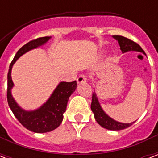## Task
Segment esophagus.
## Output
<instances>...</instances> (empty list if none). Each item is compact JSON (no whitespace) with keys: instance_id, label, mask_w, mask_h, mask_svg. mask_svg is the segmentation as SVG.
Listing matches in <instances>:
<instances>
[{"instance_id":"34e87169","label":"esophagus","mask_w":158,"mask_h":158,"mask_svg":"<svg viewBox=\"0 0 158 158\" xmlns=\"http://www.w3.org/2000/svg\"><path fill=\"white\" fill-rule=\"evenodd\" d=\"M86 80H87V78H86L85 75H80L78 77L77 79V83L78 84H82V83H85Z\"/></svg>"}]
</instances>
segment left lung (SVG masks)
<instances>
[{"instance_id": "8db88e82", "label": "left lung", "mask_w": 158, "mask_h": 158, "mask_svg": "<svg viewBox=\"0 0 158 158\" xmlns=\"http://www.w3.org/2000/svg\"><path fill=\"white\" fill-rule=\"evenodd\" d=\"M113 37L116 40H118L119 46H120V50L122 51L123 53L130 52V51H136V52H142L146 55V53L143 51L142 48L137 43L121 35H113ZM90 108H91L93 113H94V116H95L96 122L98 123L102 127L106 129L121 130V129H124L129 127V126H131L135 122H135L130 123H123L118 122V121L114 120L112 118H110L102 108L95 91L92 94V102H91Z\"/></svg>"}]
</instances>
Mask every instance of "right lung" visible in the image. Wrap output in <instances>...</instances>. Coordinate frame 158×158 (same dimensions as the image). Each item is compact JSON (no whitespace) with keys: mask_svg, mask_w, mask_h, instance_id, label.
Here are the masks:
<instances>
[{"mask_svg":"<svg viewBox=\"0 0 158 158\" xmlns=\"http://www.w3.org/2000/svg\"><path fill=\"white\" fill-rule=\"evenodd\" d=\"M51 36H45L28 42L26 45L19 49L14 58L9 66L7 73V102L16 117L23 127L35 133L50 132L56 129L63 119V113H65L69 96L74 92L77 87V82H61L56 86L52 96L46 102L40 107L34 111H25L18 105L12 96L11 89L13 87L12 80V68L18 59L27 52L35 49L44 45Z\"/></svg>","mask_w":158,"mask_h":158,"instance_id":"right-lung-1","label":"right lung"}]
</instances>
